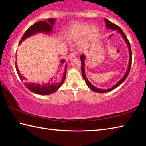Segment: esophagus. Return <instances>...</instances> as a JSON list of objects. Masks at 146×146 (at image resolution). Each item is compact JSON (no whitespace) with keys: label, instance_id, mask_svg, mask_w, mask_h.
I'll use <instances>...</instances> for the list:
<instances>
[{"label":"esophagus","instance_id":"esophagus-1","mask_svg":"<svg viewBox=\"0 0 146 146\" xmlns=\"http://www.w3.org/2000/svg\"><path fill=\"white\" fill-rule=\"evenodd\" d=\"M75 57V52H72V53H71V54H70L69 55H68V60H72L73 58H74Z\"/></svg>","mask_w":146,"mask_h":146}]
</instances>
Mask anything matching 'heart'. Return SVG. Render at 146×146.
<instances>
[{
  "label": "heart",
  "mask_w": 146,
  "mask_h": 146,
  "mask_svg": "<svg viewBox=\"0 0 146 146\" xmlns=\"http://www.w3.org/2000/svg\"><path fill=\"white\" fill-rule=\"evenodd\" d=\"M99 29L95 25L87 23H76L68 27L64 34L65 38L69 42H75L83 38L80 48L83 49L97 38Z\"/></svg>",
  "instance_id": "b5f03b06"
}]
</instances>
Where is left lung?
<instances>
[{"instance_id": "left-lung-1", "label": "left lung", "mask_w": 146, "mask_h": 146, "mask_svg": "<svg viewBox=\"0 0 146 146\" xmlns=\"http://www.w3.org/2000/svg\"><path fill=\"white\" fill-rule=\"evenodd\" d=\"M105 23V26H106V27L107 29H111V30H117V31L119 33V34H120L121 36L123 38L124 41L126 42L127 45V47L129 49V65H128V68L126 72L125 73V75H123V76L121 78L119 82H118L115 85H113L112 87L108 88V89H101V88H98L97 87H96L94 85H93L92 83L88 81V80L87 79L85 75V61L86 59V56L84 55L83 54H82L81 56H80V60H81V62H82V76L83 79L85 80V83L86 85H87L88 87L90 88L92 90H93L94 92H97V93H107V92H109L115 89L117 87H118L119 85H120L122 83L125 81V80L127 78V77L128 76L129 73L130 72V70H131V64H132V51H131V44L128 41L127 38L125 36V35L124 34V33L123 32V31L121 29L120 27L119 26H118L116 24H115L113 23H111L109 20H108L107 19L105 18L104 19Z\"/></svg>"}]
</instances>
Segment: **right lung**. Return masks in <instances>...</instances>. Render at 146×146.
I'll return each instance as SVG.
<instances>
[{
    "label": "right lung",
    "instance_id": "add662e5",
    "mask_svg": "<svg viewBox=\"0 0 146 146\" xmlns=\"http://www.w3.org/2000/svg\"><path fill=\"white\" fill-rule=\"evenodd\" d=\"M56 19L52 18L47 19L45 21H39L33 24L24 33L19 44H21L22 42H23L26 39L38 33H45L46 35H51L52 33V30H53L52 27L54 25ZM60 63L61 64L59 66L60 68L58 69L57 73L52 76L48 82L44 83L42 82V83H29L26 82V78H24L19 71L16 61H15V68H16L17 73L21 80L30 91L36 94L46 95L52 94L57 91L63 85L66 78L67 64L65 63L64 60H61Z\"/></svg>",
    "mask_w": 146,
    "mask_h": 146
}]
</instances>
